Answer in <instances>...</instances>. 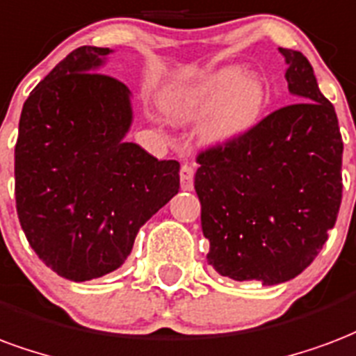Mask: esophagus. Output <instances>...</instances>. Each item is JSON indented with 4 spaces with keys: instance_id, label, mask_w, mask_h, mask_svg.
I'll list each match as a JSON object with an SVG mask.
<instances>
[{
    "instance_id": "obj_1",
    "label": "esophagus",
    "mask_w": 356,
    "mask_h": 356,
    "mask_svg": "<svg viewBox=\"0 0 356 356\" xmlns=\"http://www.w3.org/2000/svg\"><path fill=\"white\" fill-rule=\"evenodd\" d=\"M181 188L183 191H192L194 188V168L188 164L181 165Z\"/></svg>"
}]
</instances>
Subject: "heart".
Here are the masks:
<instances>
[{
	"label": "heart",
	"mask_w": 356,
	"mask_h": 356,
	"mask_svg": "<svg viewBox=\"0 0 356 356\" xmlns=\"http://www.w3.org/2000/svg\"><path fill=\"white\" fill-rule=\"evenodd\" d=\"M266 104L264 81L234 65L213 71L192 86L168 96V109L181 120H194L210 111L202 124V139L211 145L243 138L260 122Z\"/></svg>",
	"instance_id": "1"
}]
</instances>
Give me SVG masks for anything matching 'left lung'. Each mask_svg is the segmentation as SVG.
<instances>
[{"label": "left lung", "mask_w": 356, "mask_h": 356, "mask_svg": "<svg viewBox=\"0 0 356 356\" xmlns=\"http://www.w3.org/2000/svg\"><path fill=\"white\" fill-rule=\"evenodd\" d=\"M279 52L289 92L302 102L200 152L194 177L207 262L225 277L262 285L285 283L312 264L336 225L343 188L334 105L302 52Z\"/></svg>", "instance_id": "8db88e82"}]
</instances>
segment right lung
<instances>
[{"label": "right lung", "mask_w": 356, "mask_h": 356, "mask_svg": "<svg viewBox=\"0 0 356 356\" xmlns=\"http://www.w3.org/2000/svg\"><path fill=\"white\" fill-rule=\"evenodd\" d=\"M109 49L79 47L24 102L15 196L31 249L60 277L115 272L139 228L179 192V162L124 141L131 92L97 73Z\"/></svg>", "instance_id": "add662e5"}]
</instances>
